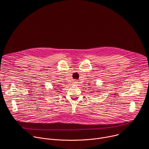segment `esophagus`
<instances>
[{
  "instance_id": "obj_1",
  "label": "esophagus",
  "mask_w": 149,
  "mask_h": 149,
  "mask_svg": "<svg viewBox=\"0 0 149 149\" xmlns=\"http://www.w3.org/2000/svg\"><path fill=\"white\" fill-rule=\"evenodd\" d=\"M78 83V82L77 81H75V82H74V84H77Z\"/></svg>"
}]
</instances>
